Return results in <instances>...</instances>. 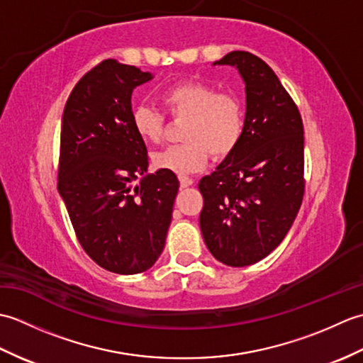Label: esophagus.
I'll return each instance as SVG.
<instances>
[{"label": "esophagus", "mask_w": 363, "mask_h": 363, "mask_svg": "<svg viewBox=\"0 0 363 363\" xmlns=\"http://www.w3.org/2000/svg\"><path fill=\"white\" fill-rule=\"evenodd\" d=\"M179 182H181V187L186 189V187H190L191 184H194V179H191V177H187V176H179Z\"/></svg>", "instance_id": "obj_1"}]
</instances>
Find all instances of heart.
I'll return each instance as SVG.
<instances>
[{"label": "heart", "instance_id": "b5f03b06", "mask_svg": "<svg viewBox=\"0 0 363 363\" xmlns=\"http://www.w3.org/2000/svg\"><path fill=\"white\" fill-rule=\"evenodd\" d=\"M160 99L174 120L186 118V143L154 152V167L184 176L201 169L211 152L223 159L234 151L243 133V107L235 95L217 91L211 84L186 81L165 90ZM133 126L145 142L157 143L165 134V117L148 106H138Z\"/></svg>", "mask_w": 363, "mask_h": 363}]
</instances>
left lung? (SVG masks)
<instances>
[{
	"instance_id": "1",
	"label": "left lung",
	"mask_w": 363,
	"mask_h": 363,
	"mask_svg": "<svg viewBox=\"0 0 363 363\" xmlns=\"http://www.w3.org/2000/svg\"><path fill=\"white\" fill-rule=\"evenodd\" d=\"M213 65L243 78L246 113L234 151L199 181L207 250L229 267L267 257L287 235L304 195V128L298 107L260 57L233 51Z\"/></svg>"
}]
</instances>
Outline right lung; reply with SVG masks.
Listing matches in <instances>:
<instances>
[{"label": "right lung", "instance_id": "add662e5", "mask_svg": "<svg viewBox=\"0 0 363 363\" xmlns=\"http://www.w3.org/2000/svg\"><path fill=\"white\" fill-rule=\"evenodd\" d=\"M151 79L103 60L76 84L62 115L57 190L84 251L118 274L156 264L179 189L174 173H146L148 152L133 126V90Z\"/></svg>", "mask_w": 363, "mask_h": 363}]
</instances>
